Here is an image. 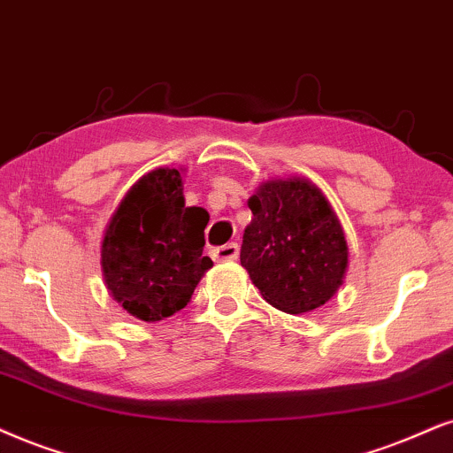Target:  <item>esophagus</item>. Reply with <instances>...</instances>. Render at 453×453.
<instances>
[{"instance_id":"34e87169","label":"esophagus","mask_w":453,"mask_h":453,"mask_svg":"<svg viewBox=\"0 0 453 453\" xmlns=\"http://www.w3.org/2000/svg\"><path fill=\"white\" fill-rule=\"evenodd\" d=\"M238 255H240V246L236 242H227L213 249V257L219 261H234L238 259Z\"/></svg>"}]
</instances>
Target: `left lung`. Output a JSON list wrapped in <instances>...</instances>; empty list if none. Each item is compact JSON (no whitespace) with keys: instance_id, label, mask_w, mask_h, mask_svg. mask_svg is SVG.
I'll return each mask as SVG.
<instances>
[{"instance_id":"obj_1","label":"left lung","mask_w":453,"mask_h":453,"mask_svg":"<svg viewBox=\"0 0 453 453\" xmlns=\"http://www.w3.org/2000/svg\"><path fill=\"white\" fill-rule=\"evenodd\" d=\"M240 263L269 305L286 313L322 307L341 288L349 246L328 198L303 177L269 180L249 198Z\"/></svg>"}]
</instances>
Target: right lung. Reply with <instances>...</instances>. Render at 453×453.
<instances>
[{
  "label": "right lung",
  "instance_id": "obj_1",
  "mask_svg": "<svg viewBox=\"0 0 453 453\" xmlns=\"http://www.w3.org/2000/svg\"><path fill=\"white\" fill-rule=\"evenodd\" d=\"M209 213L186 207L177 169L137 180L108 221L102 276L114 301L142 322H160L190 303L213 261L203 255Z\"/></svg>",
  "mask_w": 453,
  "mask_h": 453
}]
</instances>
